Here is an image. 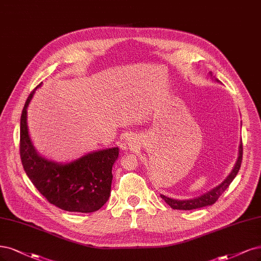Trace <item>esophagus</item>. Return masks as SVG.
Masks as SVG:
<instances>
[{"label": "esophagus", "mask_w": 261, "mask_h": 261, "mask_svg": "<svg viewBox=\"0 0 261 261\" xmlns=\"http://www.w3.org/2000/svg\"><path fill=\"white\" fill-rule=\"evenodd\" d=\"M127 145L129 146V147H133L134 145H135V140L130 137V138H127Z\"/></svg>", "instance_id": "34e87169"}]
</instances>
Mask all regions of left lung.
<instances>
[{
    "label": "left lung",
    "mask_w": 261,
    "mask_h": 261,
    "mask_svg": "<svg viewBox=\"0 0 261 261\" xmlns=\"http://www.w3.org/2000/svg\"><path fill=\"white\" fill-rule=\"evenodd\" d=\"M242 158H243V145L241 143L240 150H239V159L237 161V164H236L234 168L232 169V172L226 178V180L221 182L216 188H214L213 190L208 191L207 193H205V194H203L199 197H195V199L185 200V201L169 199V197H167L165 195H161V197L172 208L182 210V211H190V210H195V208H201V207H204V206H208V205L216 203V201L219 199V196L227 190V188L230 186V184L232 182L233 179L236 178L237 174L239 173L240 167H241V163H242Z\"/></svg>",
    "instance_id": "1"
}]
</instances>
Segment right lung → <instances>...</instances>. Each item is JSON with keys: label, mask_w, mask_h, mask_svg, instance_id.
<instances>
[{"label": "right lung", "mask_w": 261, "mask_h": 261, "mask_svg": "<svg viewBox=\"0 0 261 261\" xmlns=\"http://www.w3.org/2000/svg\"><path fill=\"white\" fill-rule=\"evenodd\" d=\"M35 89L27 99L20 118L19 151L25 174L45 199L57 207L79 213L98 211L109 200L112 166L119 156V148L92 152L67 164L40 156L27 126V108Z\"/></svg>", "instance_id": "add662e5"}]
</instances>
